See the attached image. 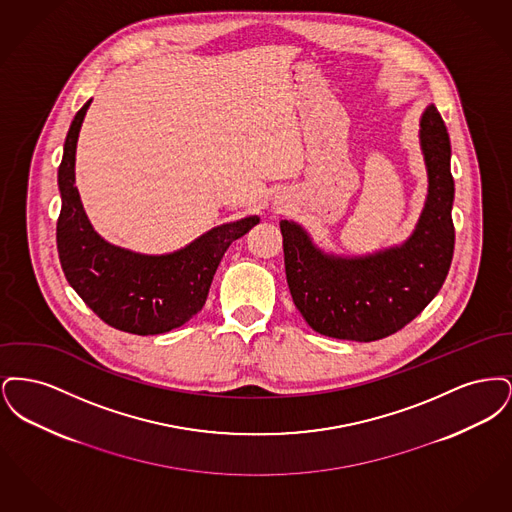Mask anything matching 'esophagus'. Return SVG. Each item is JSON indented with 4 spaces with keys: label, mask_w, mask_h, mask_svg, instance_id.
Returning a JSON list of instances; mask_svg holds the SVG:
<instances>
[{
    "label": "esophagus",
    "mask_w": 512,
    "mask_h": 512,
    "mask_svg": "<svg viewBox=\"0 0 512 512\" xmlns=\"http://www.w3.org/2000/svg\"><path fill=\"white\" fill-rule=\"evenodd\" d=\"M276 205H280L278 209H286V205H284V201H276Z\"/></svg>",
    "instance_id": "34e87169"
}]
</instances>
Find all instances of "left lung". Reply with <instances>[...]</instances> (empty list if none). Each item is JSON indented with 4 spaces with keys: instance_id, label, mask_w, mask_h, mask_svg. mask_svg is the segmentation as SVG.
<instances>
[{
    "instance_id": "1",
    "label": "left lung",
    "mask_w": 512,
    "mask_h": 512,
    "mask_svg": "<svg viewBox=\"0 0 512 512\" xmlns=\"http://www.w3.org/2000/svg\"><path fill=\"white\" fill-rule=\"evenodd\" d=\"M418 138L428 195L403 244L347 257L320 249L301 224L280 222L293 303L322 336L382 340L418 317L445 282L455 247V182L449 134L434 103L420 117Z\"/></svg>"
}]
</instances>
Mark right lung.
<instances>
[{
	"label": "right lung",
	"instance_id": "right-lung-1",
	"mask_svg": "<svg viewBox=\"0 0 512 512\" xmlns=\"http://www.w3.org/2000/svg\"><path fill=\"white\" fill-rule=\"evenodd\" d=\"M90 103L92 99L71 122L57 172L59 261L74 292L103 322L138 336L165 334L203 309L222 255L261 219L251 215L220 224L165 255L136 253L105 242L88 220L74 186L76 142Z\"/></svg>",
	"mask_w": 512,
	"mask_h": 512
}]
</instances>
